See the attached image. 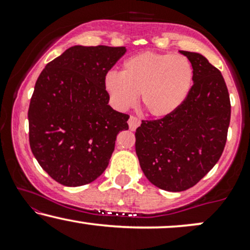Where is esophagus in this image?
<instances>
[{"mask_svg": "<svg viewBox=\"0 0 250 250\" xmlns=\"http://www.w3.org/2000/svg\"><path fill=\"white\" fill-rule=\"evenodd\" d=\"M128 125H129V129H130V130H136V128L141 125V121H140L136 116L131 115L128 120Z\"/></svg>", "mask_w": 250, "mask_h": 250, "instance_id": "obj_1", "label": "esophagus"}]
</instances>
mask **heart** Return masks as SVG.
Returning <instances> with one entry per match:
<instances>
[{"label": "heart", "mask_w": 250, "mask_h": 250, "mask_svg": "<svg viewBox=\"0 0 250 250\" xmlns=\"http://www.w3.org/2000/svg\"><path fill=\"white\" fill-rule=\"evenodd\" d=\"M193 77V67L186 56L146 51L125 60L121 74L108 73L104 87L120 110L131 107L140 95L149 115L165 117L186 101Z\"/></svg>", "instance_id": "b5f03b06"}]
</instances>
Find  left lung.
<instances>
[{
    "label": "left lung",
    "mask_w": 250,
    "mask_h": 250,
    "mask_svg": "<svg viewBox=\"0 0 250 250\" xmlns=\"http://www.w3.org/2000/svg\"><path fill=\"white\" fill-rule=\"evenodd\" d=\"M194 70L193 87L170 115L142 121L135 150L146 177L167 191L191 188L216 165L230 122V100L221 71L199 53L180 50Z\"/></svg>",
    "instance_id": "8db88e82"
}]
</instances>
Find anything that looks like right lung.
<instances>
[{"mask_svg": "<svg viewBox=\"0 0 250 250\" xmlns=\"http://www.w3.org/2000/svg\"><path fill=\"white\" fill-rule=\"evenodd\" d=\"M125 47L74 45L48 63L31 96L29 143L48 175L67 187L95 181L108 167L127 114L114 110L104 79Z\"/></svg>", "mask_w": 250, "mask_h": 250, "instance_id": "add662e5", "label": "right lung"}]
</instances>
